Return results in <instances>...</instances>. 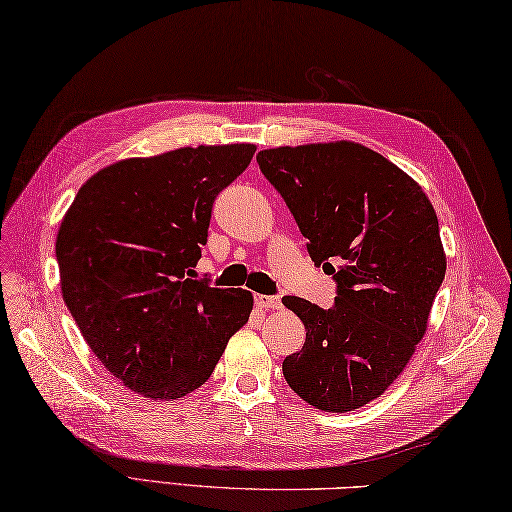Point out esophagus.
<instances>
[{
	"instance_id": "34e87169",
	"label": "esophagus",
	"mask_w": 512,
	"mask_h": 512,
	"mask_svg": "<svg viewBox=\"0 0 512 512\" xmlns=\"http://www.w3.org/2000/svg\"><path fill=\"white\" fill-rule=\"evenodd\" d=\"M257 308H264V310H279L281 308V299L279 297H268V295H257L255 297Z\"/></svg>"
}]
</instances>
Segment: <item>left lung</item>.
<instances>
[{
    "label": "left lung",
    "instance_id": "left-lung-1",
    "mask_svg": "<svg viewBox=\"0 0 512 512\" xmlns=\"http://www.w3.org/2000/svg\"><path fill=\"white\" fill-rule=\"evenodd\" d=\"M257 162L339 284L332 308L281 299L306 325L284 376L308 405L354 411L385 394L427 332L447 273L438 215L416 180L352 140L264 149Z\"/></svg>",
    "mask_w": 512,
    "mask_h": 512
}]
</instances>
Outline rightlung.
Returning <instances> with one entry per match:
<instances>
[{"label":"right lung","mask_w":512,"mask_h":512,"mask_svg":"<svg viewBox=\"0 0 512 512\" xmlns=\"http://www.w3.org/2000/svg\"><path fill=\"white\" fill-rule=\"evenodd\" d=\"M255 145L180 147L96 171L57 233L61 295L85 343L121 383L151 400L202 387L253 292L191 279L215 195Z\"/></svg>","instance_id":"obj_1"}]
</instances>
